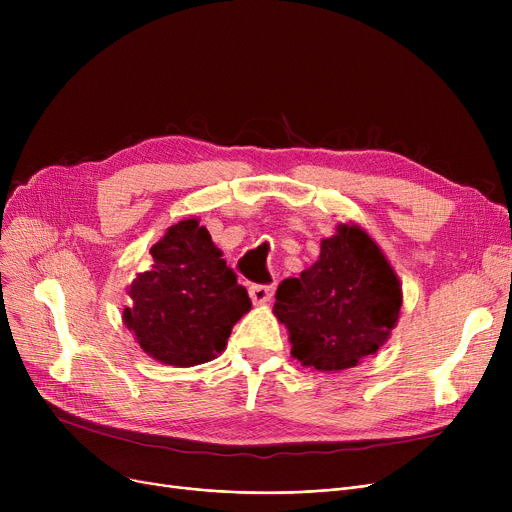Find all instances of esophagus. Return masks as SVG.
Segmentation results:
<instances>
[{
    "mask_svg": "<svg viewBox=\"0 0 512 512\" xmlns=\"http://www.w3.org/2000/svg\"><path fill=\"white\" fill-rule=\"evenodd\" d=\"M249 297L255 305H263V303H270L274 297V286H267V284H251L249 286Z\"/></svg>",
    "mask_w": 512,
    "mask_h": 512,
    "instance_id": "1",
    "label": "esophagus"
}]
</instances>
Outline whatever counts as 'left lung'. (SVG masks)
Segmentation results:
<instances>
[{"label":"left lung","instance_id":"obj_1","mask_svg":"<svg viewBox=\"0 0 512 512\" xmlns=\"http://www.w3.org/2000/svg\"><path fill=\"white\" fill-rule=\"evenodd\" d=\"M400 307L402 288L382 249L357 224H338L301 278L278 286L274 313L301 365L342 371L378 353Z\"/></svg>","mask_w":512,"mask_h":512}]
</instances>
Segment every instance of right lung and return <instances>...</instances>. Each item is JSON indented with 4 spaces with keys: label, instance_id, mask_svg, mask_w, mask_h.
<instances>
[{
    "label": "right lung",
    "instance_id": "right-lung-1",
    "mask_svg": "<svg viewBox=\"0 0 512 512\" xmlns=\"http://www.w3.org/2000/svg\"><path fill=\"white\" fill-rule=\"evenodd\" d=\"M153 265L128 286L122 319L155 361L193 367L218 357L232 326L251 309L247 288L197 218L168 228L151 247Z\"/></svg>",
    "mask_w": 512,
    "mask_h": 512
}]
</instances>
